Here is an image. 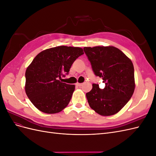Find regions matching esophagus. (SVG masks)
I'll return each instance as SVG.
<instances>
[{"label": "esophagus", "mask_w": 156, "mask_h": 156, "mask_svg": "<svg viewBox=\"0 0 156 156\" xmlns=\"http://www.w3.org/2000/svg\"><path fill=\"white\" fill-rule=\"evenodd\" d=\"M77 86H79V87H81V86H82L83 85V83H77Z\"/></svg>", "instance_id": "obj_1"}]
</instances>
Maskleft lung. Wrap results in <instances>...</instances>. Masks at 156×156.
Returning a JSON list of instances; mask_svg holds the SVG:
<instances>
[{"label": "left lung", "instance_id": "obj_1", "mask_svg": "<svg viewBox=\"0 0 156 156\" xmlns=\"http://www.w3.org/2000/svg\"><path fill=\"white\" fill-rule=\"evenodd\" d=\"M93 72L101 77L105 87L93 84L86 94L88 104L101 116L115 115L129 101L135 90L134 67L131 60L113 46L84 47Z\"/></svg>", "mask_w": 156, "mask_h": 156}]
</instances>
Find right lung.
I'll use <instances>...</instances> for the list:
<instances>
[{"label": "right lung", "mask_w": 156, "mask_h": 156, "mask_svg": "<svg viewBox=\"0 0 156 156\" xmlns=\"http://www.w3.org/2000/svg\"><path fill=\"white\" fill-rule=\"evenodd\" d=\"M81 48L58 46L37 55L25 72V92L37 109L55 114L67 107L75 90L74 84L61 82L68 74L74 61L83 55Z\"/></svg>", "instance_id": "1"}]
</instances>
